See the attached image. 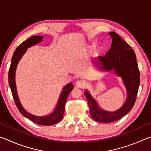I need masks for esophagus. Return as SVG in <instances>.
<instances>
[{"label": "esophagus", "instance_id": "esophagus-1", "mask_svg": "<svg viewBox=\"0 0 151 151\" xmlns=\"http://www.w3.org/2000/svg\"><path fill=\"white\" fill-rule=\"evenodd\" d=\"M76 85L79 88H85L86 86V81L84 80H79L76 82Z\"/></svg>", "mask_w": 151, "mask_h": 151}]
</instances>
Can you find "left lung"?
<instances>
[{"instance_id": "obj_1", "label": "left lung", "mask_w": 151, "mask_h": 151, "mask_svg": "<svg viewBox=\"0 0 151 151\" xmlns=\"http://www.w3.org/2000/svg\"><path fill=\"white\" fill-rule=\"evenodd\" d=\"M112 40L111 47L105 56L99 57L94 61L97 67L104 71H111L121 77L127 92V98L121 108L114 112L104 111L86 91L90 114L94 121L107 123L118 121L126 115L133 107L140 85V73L133 49L115 32H109Z\"/></svg>"}]
</instances>
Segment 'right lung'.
I'll use <instances>...</instances> for the list:
<instances>
[{"label":"right lung","mask_w":151,"mask_h":151,"mask_svg":"<svg viewBox=\"0 0 151 151\" xmlns=\"http://www.w3.org/2000/svg\"><path fill=\"white\" fill-rule=\"evenodd\" d=\"M43 38H44V37H42V36H33L30 39L24 40L23 42H22L16 48V50L14 52L13 56H12L11 66H10L9 70V84L11 89L14 103L16 104V106H17L20 113L36 124L49 126V125L57 123L63 118L66 99H67L70 92L74 88L73 84H68L63 88L62 92H61L59 99L58 101L57 106L55 107V109L52 113L48 114L47 116H37L29 113L22 106L19 101V96H18L16 83H15V73H16L17 66L19 60L21 59L22 55L27 52L28 48L31 47L32 46H34L37 45V43L41 42L43 40Z\"/></svg>","instance_id":"right-lung-1"}]
</instances>
